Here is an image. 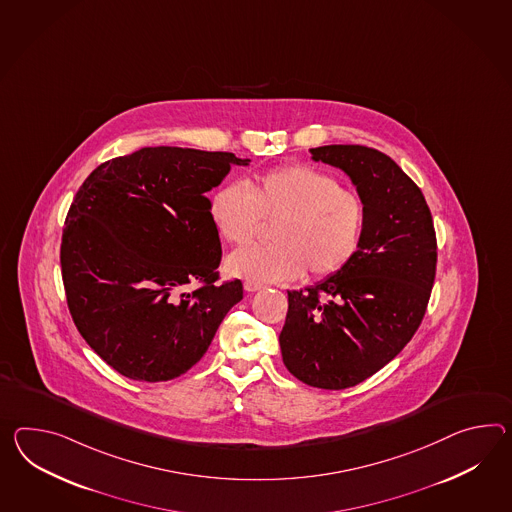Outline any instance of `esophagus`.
I'll list each match as a JSON object with an SVG mask.
<instances>
[{"label": "esophagus", "instance_id": "obj_1", "mask_svg": "<svg viewBox=\"0 0 512 512\" xmlns=\"http://www.w3.org/2000/svg\"><path fill=\"white\" fill-rule=\"evenodd\" d=\"M244 288H246L248 292H257V290H262L264 285H262V283H257V281H246V283H244Z\"/></svg>", "mask_w": 512, "mask_h": 512}]
</instances>
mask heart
Instances as JSON below:
<instances>
[{
    "instance_id": "obj_1",
    "label": "heart",
    "mask_w": 512,
    "mask_h": 512,
    "mask_svg": "<svg viewBox=\"0 0 512 512\" xmlns=\"http://www.w3.org/2000/svg\"><path fill=\"white\" fill-rule=\"evenodd\" d=\"M209 214L227 244L244 246L262 222L272 225L270 246H251L227 259L246 281L281 283L309 272L325 279L344 270L361 248L366 211L361 196L311 166L288 164L214 190Z\"/></svg>"
}]
</instances>
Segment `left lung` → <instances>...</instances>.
<instances>
[{
  "label": "left lung",
  "mask_w": 512,
  "mask_h": 512,
  "mask_svg": "<svg viewBox=\"0 0 512 512\" xmlns=\"http://www.w3.org/2000/svg\"><path fill=\"white\" fill-rule=\"evenodd\" d=\"M311 153L351 177L364 201V235L344 270L288 290L279 344L294 377L342 390L379 372L418 331L437 274V233L422 190L385 153L359 144Z\"/></svg>",
  "instance_id": "obj_1"
}]
</instances>
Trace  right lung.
Returning <instances> with one entry per match:
<instances>
[{
    "label": "right lung",
    "instance_id": "add662e5",
    "mask_svg": "<svg viewBox=\"0 0 512 512\" xmlns=\"http://www.w3.org/2000/svg\"><path fill=\"white\" fill-rule=\"evenodd\" d=\"M229 151L142 148L100 164L77 190L61 242L77 331L118 374L170 381L205 355L242 281H220L222 244L205 192Z\"/></svg>",
    "mask_w": 512,
    "mask_h": 512
}]
</instances>
